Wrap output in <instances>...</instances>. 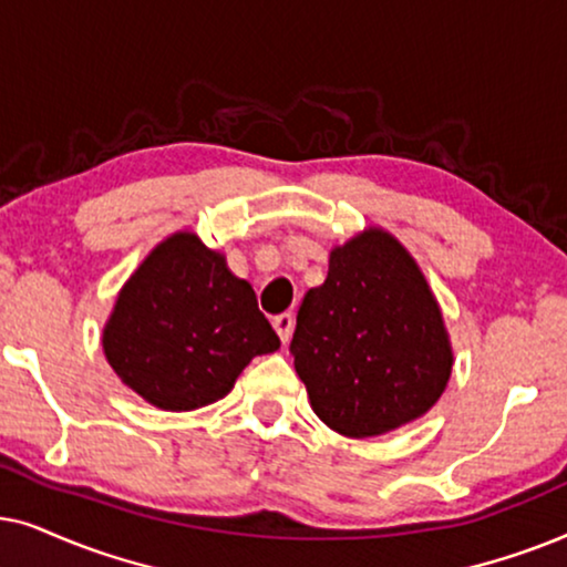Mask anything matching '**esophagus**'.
<instances>
[{
	"mask_svg": "<svg viewBox=\"0 0 567 567\" xmlns=\"http://www.w3.org/2000/svg\"><path fill=\"white\" fill-rule=\"evenodd\" d=\"M275 331L279 334V339H282V344L290 342L292 337V329H296V319H292V313H279L275 316Z\"/></svg>",
	"mask_w": 567,
	"mask_h": 567,
	"instance_id": "34e87169",
	"label": "esophagus"
}]
</instances>
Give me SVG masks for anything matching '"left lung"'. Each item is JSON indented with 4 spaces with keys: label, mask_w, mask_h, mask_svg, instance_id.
<instances>
[{
    "label": "left lung",
    "mask_w": 567,
    "mask_h": 567,
    "mask_svg": "<svg viewBox=\"0 0 567 567\" xmlns=\"http://www.w3.org/2000/svg\"><path fill=\"white\" fill-rule=\"evenodd\" d=\"M290 354L313 412L350 437L425 414L454 362L425 277L379 228L331 251L327 282L300 303Z\"/></svg>",
    "instance_id": "1"
}]
</instances>
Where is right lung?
<instances>
[{"mask_svg": "<svg viewBox=\"0 0 567 567\" xmlns=\"http://www.w3.org/2000/svg\"><path fill=\"white\" fill-rule=\"evenodd\" d=\"M279 337L246 279L192 233L163 240L118 292L103 350L150 404L186 412L223 399Z\"/></svg>", "mask_w": 567, "mask_h": 567, "instance_id": "1", "label": "right lung"}]
</instances>
